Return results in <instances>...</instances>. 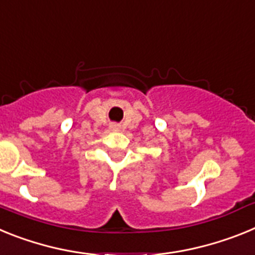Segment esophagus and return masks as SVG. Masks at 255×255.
Instances as JSON below:
<instances>
[{
	"instance_id": "34e87169",
	"label": "esophagus",
	"mask_w": 255,
	"mask_h": 255,
	"mask_svg": "<svg viewBox=\"0 0 255 255\" xmlns=\"http://www.w3.org/2000/svg\"><path fill=\"white\" fill-rule=\"evenodd\" d=\"M111 129L112 130H119V129H120V126L116 125V124H114V125H111Z\"/></svg>"
}]
</instances>
